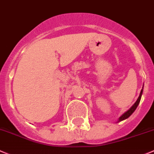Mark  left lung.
Returning <instances> with one entry per match:
<instances>
[{
  "label": "left lung",
  "instance_id": "8db88e82",
  "mask_svg": "<svg viewBox=\"0 0 154 154\" xmlns=\"http://www.w3.org/2000/svg\"><path fill=\"white\" fill-rule=\"evenodd\" d=\"M144 87V86H143ZM142 93H143V88H142L141 91H140V95H139L138 98H137V100H136L135 103H134V104L132 105V106H131V108H130L129 109H128V110L126 111V112H124L123 114H122L121 116L119 118L118 121H117V122H121V121H123V120L126 119H128V117L130 116L131 115V114L133 113V112H134V110L136 109V108L137 107V106H138L139 103H140V98H141V95H142Z\"/></svg>",
  "mask_w": 154,
  "mask_h": 154
}]
</instances>
